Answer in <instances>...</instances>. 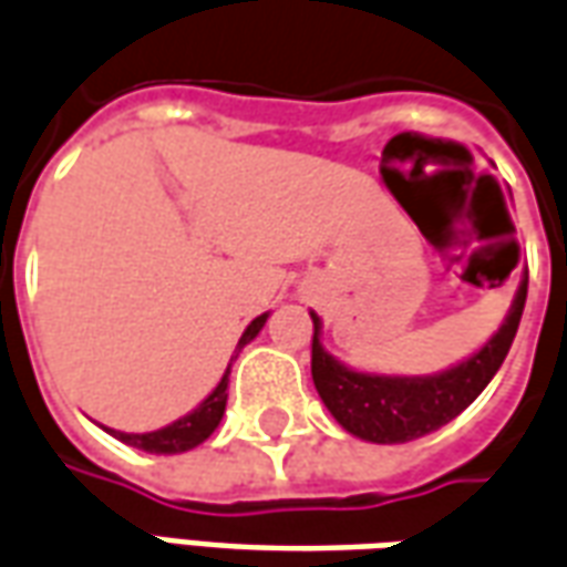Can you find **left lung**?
Returning a JSON list of instances; mask_svg holds the SVG:
<instances>
[{"mask_svg": "<svg viewBox=\"0 0 567 567\" xmlns=\"http://www.w3.org/2000/svg\"><path fill=\"white\" fill-rule=\"evenodd\" d=\"M528 297V272L518 282L513 307L504 324L488 338V343L470 359L445 368L439 374L423 378H399V374H365L338 362L322 347V319L312 316V383L322 395L331 417L365 442L399 445L454 421L463 408L476 402V395L491 383L497 368L504 365L513 347L518 319Z\"/></svg>", "mask_w": 567, "mask_h": 567, "instance_id": "obj_1", "label": "left lung"}]
</instances>
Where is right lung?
I'll return each mask as SVG.
<instances>
[{
  "instance_id": "1",
  "label": "right lung",
  "mask_w": 567,
  "mask_h": 567,
  "mask_svg": "<svg viewBox=\"0 0 567 567\" xmlns=\"http://www.w3.org/2000/svg\"><path fill=\"white\" fill-rule=\"evenodd\" d=\"M270 312L257 316L255 322L245 328V334L239 338V350H243L248 340H255L260 334V328L267 324ZM227 383H229V368L224 371V378L217 383L215 390L208 393V399H202L199 405L193 408L189 414H184L181 421L168 423L162 430H153V433H118V430H106L110 435H116L118 442L132 445L137 451H146V454H181V451H189L202 445L208 435L215 433L217 423L227 411Z\"/></svg>"
}]
</instances>
